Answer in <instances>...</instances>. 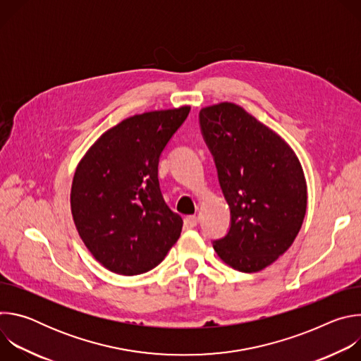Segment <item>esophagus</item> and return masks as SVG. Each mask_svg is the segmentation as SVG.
Returning a JSON list of instances; mask_svg holds the SVG:
<instances>
[{"mask_svg": "<svg viewBox=\"0 0 361 361\" xmlns=\"http://www.w3.org/2000/svg\"><path fill=\"white\" fill-rule=\"evenodd\" d=\"M198 224V219L195 216H188L184 219V227L185 228H194Z\"/></svg>", "mask_w": 361, "mask_h": 361, "instance_id": "esophagus-1", "label": "esophagus"}]
</instances>
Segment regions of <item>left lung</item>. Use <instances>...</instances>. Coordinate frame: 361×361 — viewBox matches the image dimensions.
Here are the masks:
<instances>
[{
  "instance_id": "left-lung-1",
  "label": "left lung",
  "mask_w": 361,
  "mask_h": 361,
  "mask_svg": "<svg viewBox=\"0 0 361 361\" xmlns=\"http://www.w3.org/2000/svg\"><path fill=\"white\" fill-rule=\"evenodd\" d=\"M200 126L231 213L213 247L234 270L257 273L294 243L305 216L307 184L293 148L234 102L200 110Z\"/></svg>"
}]
</instances>
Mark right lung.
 <instances>
[{"mask_svg": "<svg viewBox=\"0 0 361 361\" xmlns=\"http://www.w3.org/2000/svg\"><path fill=\"white\" fill-rule=\"evenodd\" d=\"M190 106L128 117L84 154L71 184V214L82 243L107 270L135 276L159 266L181 234L166 204L159 160Z\"/></svg>", "mask_w": 361, "mask_h": 361, "instance_id": "right-lung-1", "label": "right lung"}]
</instances>
